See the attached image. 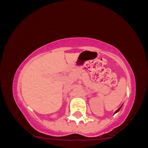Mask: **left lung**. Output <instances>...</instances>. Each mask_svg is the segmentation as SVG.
<instances>
[{"label": "left lung", "instance_id": "left-lung-1", "mask_svg": "<svg viewBox=\"0 0 148 148\" xmlns=\"http://www.w3.org/2000/svg\"><path fill=\"white\" fill-rule=\"evenodd\" d=\"M121 107H122V106H120V108H118V110H117V111L115 112V113H117V112H118L119 111H120V108H121Z\"/></svg>", "mask_w": 148, "mask_h": 148}]
</instances>
